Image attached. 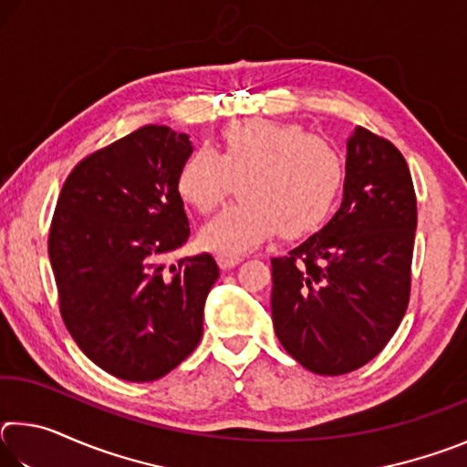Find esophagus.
<instances>
[{
	"mask_svg": "<svg viewBox=\"0 0 467 467\" xmlns=\"http://www.w3.org/2000/svg\"><path fill=\"white\" fill-rule=\"evenodd\" d=\"M216 262L220 265V270H233L234 265H239L243 262V257H226V255H218Z\"/></svg>",
	"mask_w": 467,
	"mask_h": 467,
	"instance_id": "1",
	"label": "esophagus"
}]
</instances>
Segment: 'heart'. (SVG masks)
<instances>
[{
    "mask_svg": "<svg viewBox=\"0 0 467 467\" xmlns=\"http://www.w3.org/2000/svg\"><path fill=\"white\" fill-rule=\"evenodd\" d=\"M234 183L241 202L200 231L202 247L226 257H241L275 233L303 239L319 231L342 193L344 162L327 140L300 125L257 119L228 125L216 150L195 148L175 177L181 202L202 214Z\"/></svg>",
    "mask_w": 467,
    "mask_h": 467,
    "instance_id": "heart-1",
    "label": "heart"
}]
</instances>
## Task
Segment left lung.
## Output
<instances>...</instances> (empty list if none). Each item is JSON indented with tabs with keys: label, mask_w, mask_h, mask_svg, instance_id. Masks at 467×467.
Segmentation results:
<instances>
[{
	"label": "left lung",
	"mask_w": 467,
	"mask_h": 467,
	"mask_svg": "<svg viewBox=\"0 0 467 467\" xmlns=\"http://www.w3.org/2000/svg\"><path fill=\"white\" fill-rule=\"evenodd\" d=\"M416 220L406 158L357 128L336 216L272 259V321L292 358L317 375H344L383 350L408 309Z\"/></svg>",
	"instance_id": "1"
}]
</instances>
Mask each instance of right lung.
<instances>
[{
  "mask_svg": "<svg viewBox=\"0 0 467 467\" xmlns=\"http://www.w3.org/2000/svg\"><path fill=\"white\" fill-rule=\"evenodd\" d=\"M192 150L187 133L144 125L78 162L53 214L63 323L94 365L131 383L156 381L195 350L220 275L210 253L162 265L189 239L175 177Z\"/></svg>",
  "mask_w": 467,
  "mask_h": 467,
  "instance_id": "right-lung-1",
  "label": "right lung"
}]
</instances>
